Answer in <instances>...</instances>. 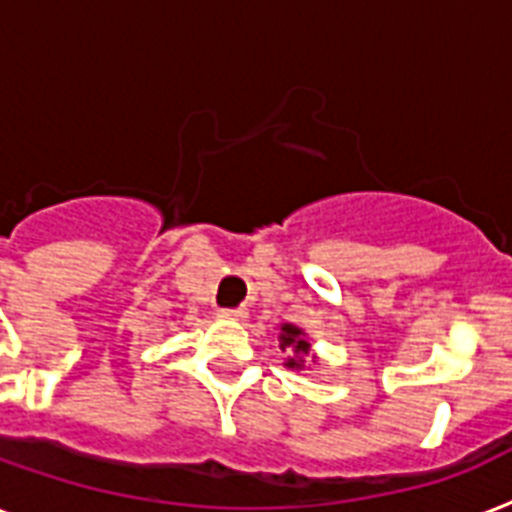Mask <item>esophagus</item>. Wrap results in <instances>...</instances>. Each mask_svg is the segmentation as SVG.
<instances>
[{
    "label": "esophagus",
    "instance_id": "1",
    "mask_svg": "<svg viewBox=\"0 0 512 512\" xmlns=\"http://www.w3.org/2000/svg\"><path fill=\"white\" fill-rule=\"evenodd\" d=\"M220 315L231 318V321H244L247 318V307H220Z\"/></svg>",
    "mask_w": 512,
    "mask_h": 512
}]
</instances>
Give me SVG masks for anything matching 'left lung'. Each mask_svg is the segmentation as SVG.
I'll return each instance as SVG.
<instances>
[{
	"instance_id": "left-lung-1",
	"label": "left lung",
	"mask_w": 512,
	"mask_h": 512,
	"mask_svg": "<svg viewBox=\"0 0 512 512\" xmlns=\"http://www.w3.org/2000/svg\"><path fill=\"white\" fill-rule=\"evenodd\" d=\"M278 342H281V350L292 352V355L286 357V368H292V371H302L307 365V352H310V342L305 339V331L292 323H284L281 326V336H278Z\"/></svg>"
}]
</instances>
